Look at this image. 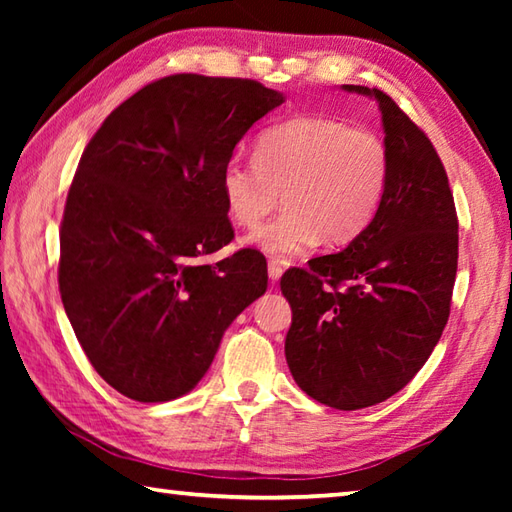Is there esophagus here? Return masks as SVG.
<instances>
[{
	"label": "esophagus",
	"instance_id": "obj_1",
	"mask_svg": "<svg viewBox=\"0 0 512 512\" xmlns=\"http://www.w3.org/2000/svg\"><path fill=\"white\" fill-rule=\"evenodd\" d=\"M281 273H284V268H281V264L268 262V277H270V281H279Z\"/></svg>",
	"mask_w": 512,
	"mask_h": 512
}]
</instances>
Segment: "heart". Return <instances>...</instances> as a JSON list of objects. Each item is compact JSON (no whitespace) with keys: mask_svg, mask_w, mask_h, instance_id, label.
<instances>
[{"mask_svg":"<svg viewBox=\"0 0 512 512\" xmlns=\"http://www.w3.org/2000/svg\"><path fill=\"white\" fill-rule=\"evenodd\" d=\"M391 173L389 149L367 127L332 116H301L259 134L255 160L231 156L220 189L231 220L255 226L284 193L286 211L246 237L275 259H292L323 239L350 244L374 220Z\"/></svg>","mask_w":512,"mask_h":512,"instance_id":"b5f03b06","label":"heart"}]
</instances>
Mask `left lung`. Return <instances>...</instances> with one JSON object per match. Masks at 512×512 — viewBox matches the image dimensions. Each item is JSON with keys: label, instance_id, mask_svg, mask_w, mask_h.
Wrapping results in <instances>:
<instances>
[{"label": "left lung", "instance_id": "left-lung-1", "mask_svg": "<svg viewBox=\"0 0 512 512\" xmlns=\"http://www.w3.org/2000/svg\"><path fill=\"white\" fill-rule=\"evenodd\" d=\"M383 116L391 173L374 220L341 253L290 268L286 361L323 405L354 411L383 402L427 363L449 321L458 273V213L447 171L427 134L365 85Z\"/></svg>", "mask_w": 512, "mask_h": 512}]
</instances>
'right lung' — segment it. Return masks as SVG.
<instances>
[{
  "label": "right lung",
  "instance_id": "obj_1",
  "mask_svg": "<svg viewBox=\"0 0 512 512\" xmlns=\"http://www.w3.org/2000/svg\"><path fill=\"white\" fill-rule=\"evenodd\" d=\"M286 96L253 79L171 74L105 118L61 220L59 290L85 356L123 396L167 402L200 383L228 325L268 286L233 239L220 176L253 123Z\"/></svg>",
  "mask_w": 512,
  "mask_h": 512
}]
</instances>
